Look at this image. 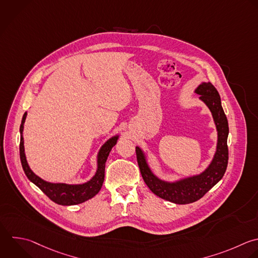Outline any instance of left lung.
<instances>
[{
	"mask_svg": "<svg viewBox=\"0 0 258 258\" xmlns=\"http://www.w3.org/2000/svg\"><path fill=\"white\" fill-rule=\"evenodd\" d=\"M196 93L211 110L218 131L217 151L211 164L204 172L175 182L160 180L151 172L142 150L136 147L139 169L150 190L163 200L179 205L194 203L203 198L223 177L229 158L227 146L229 127L218 91L211 83H203L197 88Z\"/></svg>",
	"mask_w": 258,
	"mask_h": 258,
	"instance_id": "8db88e82",
	"label": "left lung"
}]
</instances>
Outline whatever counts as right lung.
<instances>
[{
	"mask_svg": "<svg viewBox=\"0 0 258 258\" xmlns=\"http://www.w3.org/2000/svg\"><path fill=\"white\" fill-rule=\"evenodd\" d=\"M27 116V112L23 115L21 126H20V159L22 163L23 170L29 180H31L34 184H36L51 201L58 205L62 206H72V205H78L81 203H84L88 201L89 199H92L94 196H96L104 182L105 177V164L106 160L109 156V153L113 146H115L116 141L118 139V136H115L111 139H109L101 148L99 155H98V169L94 177L83 184H67V183H51L47 182L43 179H41L39 176H37L29 167L25 152H24V141H23V128H24V122Z\"/></svg>",
	"mask_w": 258,
	"mask_h": 258,
	"instance_id": "obj_1",
	"label": "right lung"
}]
</instances>
